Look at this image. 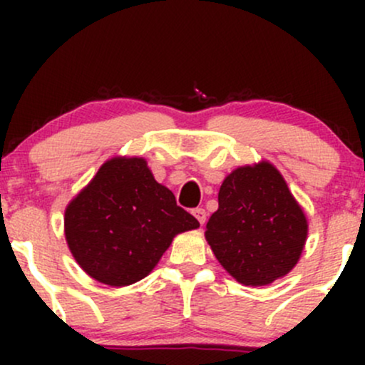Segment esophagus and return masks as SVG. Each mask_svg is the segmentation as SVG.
<instances>
[{
  "mask_svg": "<svg viewBox=\"0 0 365 365\" xmlns=\"http://www.w3.org/2000/svg\"><path fill=\"white\" fill-rule=\"evenodd\" d=\"M192 215L195 216V220L199 221L200 225L206 223V217H207V215H206V211H204L202 207H197V209H194V211H192Z\"/></svg>",
  "mask_w": 365,
  "mask_h": 365,
  "instance_id": "obj_1",
  "label": "esophagus"
}]
</instances>
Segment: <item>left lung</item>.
I'll list each match as a JSON object with an SVG mask.
<instances>
[{
	"instance_id": "8db88e82",
	"label": "left lung",
	"mask_w": 365,
	"mask_h": 365,
	"mask_svg": "<svg viewBox=\"0 0 365 365\" xmlns=\"http://www.w3.org/2000/svg\"><path fill=\"white\" fill-rule=\"evenodd\" d=\"M307 217L269 161L238 166L223 180L206 240L226 273L245 287L287 276L307 240Z\"/></svg>"
}]
</instances>
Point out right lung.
I'll use <instances>...</instances> for the list:
<instances>
[{"instance_id": "add662e5", "label": "right lung", "mask_w": 365, "mask_h": 365, "mask_svg": "<svg viewBox=\"0 0 365 365\" xmlns=\"http://www.w3.org/2000/svg\"><path fill=\"white\" fill-rule=\"evenodd\" d=\"M199 221L177 206L144 158L108 159L65 209V238L78 266L96 282H140L178 233Z\"/></svg>"}]
</instances>
